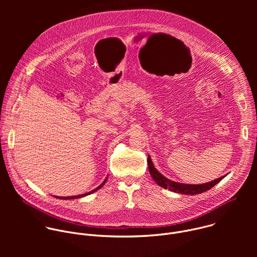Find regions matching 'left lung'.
<instances>
[{
    "mask_svg": "<svg viewBox=\"0 0 257 257\" xmlns=\"http://www.w3.org/2000/svg\"><path fill=\"white\" fill-rule=\"evenodd\" d=\"M148 164H149L150 173L158 185H160L161 187H163L165 189H169L173 192H177V193H181V194H189V195L200 194V193L205 192V191L209 190L210 188H212L214 185L217 184L219 181L223 180L226 177V175L222 176L221 178H217L213 181L204 183V184H194V185L193 184H183V183H178V182L172 181V180L168 179L167 177L163 176L155 168L150 156L148 158Z\"/></svg>",
    "mask_w": 257,
    "mask_h": 257,
    "instance_id": "left-lung-1",
    "label": "left lung"
}]
</instances>
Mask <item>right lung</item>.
Listing matches in <instances>:
<instances>
[{"label": "right lung", "instance_id": "add662e5", "mask_svg": "<svg viewBox=\"0 0 257 257\" xmlns=\"http://www.w3.org/2000/svg\"><path fill=\"white\" fill-rule=\"evenodd\" d=\"M106 179H107V177L104 179V181L101 183V184L99 185V186H97L95 189H93V190H91V191H89V192H86V193H84V194H80V195H75V196H67V197H60V196H56L57 198H59V199H77V198H81V197H84V196H87V195H89V194H92L93 192H95V191H97L98 189H100L103 185H104V183L106 182Z\"/></svg>", "mask_w": 257, "mask_h": 257}]
</instances>
